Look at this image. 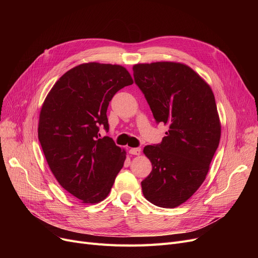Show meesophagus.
<instances>
[{
  "instance_id": "obj_1",
  "label": "esophagus",
  "mask_w": 258,
  "mask_h": 258,
  "mask_svg": "<svg viewBox=\"0 0 258 258\" xmlns=\"http://www.w3.org/2000/svg\"><path fill=\"white\" fill-rule=\"evenodd\" d=\"M128 153L131 155H136V156H139L141 154V148L140 147H134V148H130Z\"/></svg>"
}]
</instances>
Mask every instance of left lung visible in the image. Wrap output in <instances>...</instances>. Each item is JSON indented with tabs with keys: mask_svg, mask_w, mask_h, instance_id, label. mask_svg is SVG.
<instances>
[{
	"mask_svg": "<svg viewBox=\"0 0 258 258\" xmlns=\"http://www.w3.org/2000/svg\"><path fill=\"white\" fill-rule=\"evenodd\" d=\"M133 71L156 122L169 126L161 143L144 147L153 169L141 182L142 191L152 204L174 208L205 181L218 150L221 123L214 95L204 79L180 62L138 63Z\"/></svg>",
	"mask_w": 258,
	"mask_h": 258,
	"instance_id": "left-lung-1",
	"label": "left lung"
}]
</instances>
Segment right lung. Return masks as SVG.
<instances>
[{
  "label": "right lung",
  "mask_w": 258,
  "mask_h": 258,
  "mask_svg": "<svg viewBox=\"0 0 258 258\" xmlns=\"http://www.w3.org/2000/svg\"><path fill=\"white\" fill-rule=\"evenodd\" d=\"M132 84L122 66L79 64L56 81L40 110L38 140L47 163L60 186L83 203L103 201L123 167L125 151L98 132L108 131L114 95Z\"/></svg>",
  "instance_id": "obj_1"
}]
</instances>
